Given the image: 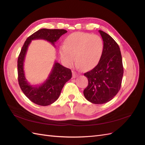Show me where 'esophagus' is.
Returning a JSON list of instances; mask_svg holds the SVG:
<instances>
[{
  "label": "esophagus",
  "instance_id": "34e87169",
  "mask_svg": "<svg viewBox=\"0 0 145 145\" xmlns=\"http://www.w3.org/2000/svg\"><path fill=\"white\" fill-rule=\"evenodd\" d=\"M78 76V74L76 72V71H72V77L73 78H76Z\"/></svg>",
  "mask_w": 145,
  "mask_h": 145
}]
</instances>
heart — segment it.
Segmentation results:
<instances>
[{"instance_id":"b5f03b06","label":"heart","mask_w":145,"mask_h":145,"mask_svg":"<svg viewBox=\"0 0 145 145\" xmlns=\"http://www.w3.org/2000/svg\"><path fill=\"white\" fill-rule=\"evenodd\" d=\"M103 51L102 39L97 35L83 32L73 33L66 37L64 45L60 48L63 62L71 66L74 60L83 70L94 68L102 57Z\"/></svg>"}]
</instances>
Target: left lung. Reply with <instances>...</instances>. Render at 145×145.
I'll return each instance as SVG.
<instances>
[{
  "mask_svg": "<svg viewBox=\"0 0 145 145\" xmlns=\"http://www.w3.org/2000/svg\"><path fill=\"white\" fill-rule=\"evenodd\" d=\"M103 41V51L99 62L84 74L88 85L83 91L85 97L94 104H103L112 100L120 90L123 75L119 46L107 33L99 30Z\"/></svg>",
  "mask_w": 145,
  "mask_h": 145,
  "instance_id": "1",
  "label": "left lung"
}]
</instances>
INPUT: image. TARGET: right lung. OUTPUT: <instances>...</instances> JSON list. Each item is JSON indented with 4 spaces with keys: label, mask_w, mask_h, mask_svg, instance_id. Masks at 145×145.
<instances>
[{
    "label": "right lung",
    "mask_w": 145,
    "mask_h": 145,
    "mask_svg": "<svg viewBox=\"0 0 145 145\" xmlns=\"http://www.w3.org/2000/svg\"><path fill=\"white\" fill-rule=\"evenodd\" d=\"M67 33L65 29L43 28L35 32L25 42L17 60L18 82L22 91L33 103L40 106H48L58 99L64 85L72 77L71 70L55 62L47 79L40 85L33 86L28 82L25 76L24 63L28 48L33 40L43 39L54 43L63 34Z\"/></svg>",
    "instance_id": "obj_1"
}]
</instances>
